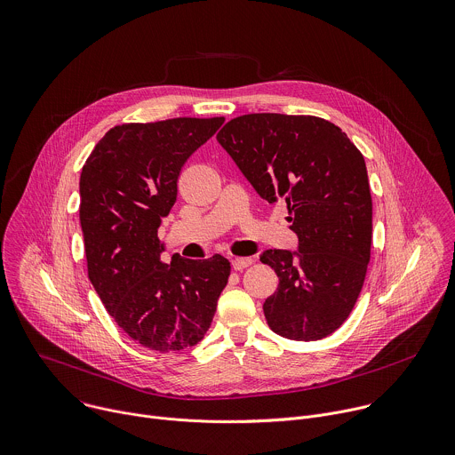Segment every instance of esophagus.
<instances>
[{
  "label": "esophagus",
  "mask_w": 455,
  "mask_h": 455,
  "mask_svg": "<svg viewBox=\"0 0 455 455\" xmlns=\"http://www.w3.org/2000/svg\"><path fill=\"white\" fill-rule=\"evenodd\" d=\"M231 265L235 270H243L249 265H252V258H235V259H231Z\"/></svg>",
  "instance_id": "1"
}]
</instances>
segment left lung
I'll list each match as a JSON object with an SVG mask.
<instances>
[{"label":"left lung","instance_id":"obj_1","mask_svg":"<svg viewBox=\"0 0 455 455\" xmlns=\"http://www.w3.org/2000/svg\"><path fill=\"white\" fill-rule=\"evenodd\" d=\"M254 190L287 203L299 251H265L280 278L263 303L270 330L291 340L331 335L351 314L371 256L373 201L364 156L331 122L254 113L217 134Z\"/></svg>","mask_w":455,"mask_h":455}]
</instances>
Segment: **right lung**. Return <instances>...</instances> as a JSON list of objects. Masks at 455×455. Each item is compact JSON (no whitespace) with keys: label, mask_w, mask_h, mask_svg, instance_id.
<instances>
[{"label":"right lung","mask_w":455,"mask_h":455,"mask_svg":"<svg viewBox=\"0 0 455 455\" xmlns=\"http://www.w3.org/2000/svg\"><path fill=\"white\" fill-rule=\"evenodd\" d=\"M222 124L215 116L116 125L82 166L78 217L87 276L116 324L159 353L203 340L231 275L220 254H173L163 263L157 238L177 199L180 168Z\"/></svg>","instance_id":"right-lung-1"}]
</instances>
